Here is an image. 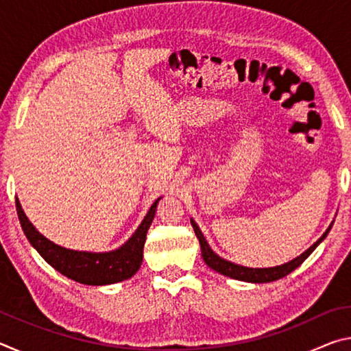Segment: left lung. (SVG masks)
Returning a JSON list of instances; mask_svg holds the SVG:
<instances>
[{
    "label": "left lung",
    "mask_w": 351,
    "mask_h": 351,
    "mask_svg": "<svg viewBox=\"0 0 351 351\" xmlns=\"http://www.w3.org/2000/svg\"><path fill=\"white\" fill-rule=\"evenodd\" d=\"M190 221H192L195 234H197L198 240H199L201 255H203L206 265L210 266L212 269H215L217 272H219V274H223L226 277L235 278V280H241V282H251V283L274 282V280H278V278L288 276L289 272H293L295 268H299V266L308 258V255H310L314 249H316L320 243H322L325 237L328 235L331 226H332V224H330V228L325 230V234L320 237V239L314 243L310 249H306L304 254H300L299 257H295L294 260L288 261V263L280 265V266H274V268H247V266H240V265L232 263V261L224 260L219 257V255L213 252L209 246V243L206 241L203 232L199 230L198 224L195 223L193 219H190Z\"/></svg>",
    "instance_id": "obj_1"
}]
</instances>
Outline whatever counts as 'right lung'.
<instances>
[{
	"mask_svg": "<svg viewBox=\"0 0 351 351\" xmlns=\"http://www.w3.org/2000/svg\"><path fill=\"white\" fill-rule=\"evenodd\" d=\"M159 199L161 198L154 201L145 218L142 219L141 226L132 235V239L116 251L110 252L73 251V249L56 245L34 228V224L27 219L26 213L23 212L19 198H15V204L21 228L25 230L29 243L37 249L38 254L52 268L57 269L60 274L66 276L71 280L99 287V285L123 282L138 272L142 257H144L142 254H144L147 232L150 229L154 213H156Z\"/></svg>",
	"mask_w": 351,
	"mask_h": 351,
	"instance_id": "obj_1",
	"label": "right lung"
}]
</instances>
